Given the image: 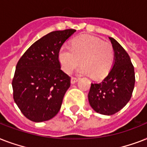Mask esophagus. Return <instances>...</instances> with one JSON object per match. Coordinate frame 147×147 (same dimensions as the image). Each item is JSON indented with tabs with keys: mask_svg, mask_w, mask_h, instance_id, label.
Returning <instances> with one entry per match:
<instances>
[{
	"mask_svg": "<svg viewBox=\"0 0 147 147\" xmlns=\"http://www.w3.org/2000/svg\"><path fill=\"white\" fill-rule=\"evenodd\" d=\"M78 80H79V78H76V77H71V84H75V83L77 82Z\"/></svg>",
	"mask_w": 147,
	"mask_h": 147,
	"instance_id": "34e87169",
	"label": "esophagus"
}]
</instances>
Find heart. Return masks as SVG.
<instances>
[{"instance_id":"heart-1","label":"heart","mask_w":147,"mask_h":147,"mask_svg":"<svg viewBox=\"0 0 147 147\" xmlns=\"http://www.w3.org/2000/svg\"><path fill=\"white\" fill-rule=\"evenodd\" d=\"M61 68L65 73H71L79 62L82 65L80 74H92L93 78H105L111 69L114 60L112 45L92 36H80L75 38L71 48L62 46L58 53Z\"/></svg>"}]
</instances>
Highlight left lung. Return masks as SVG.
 I'll return each instance as SVG.
<instances>
[{"label": "left lung", "instance_id": "1", "mask_svg": "<svg viewBox=\"0 0 147 147\" xmlns=\"http://www.w3.org/2000/svg\"><path fill=\"white\" fill-rule=\"evenodd\" d=\"M114 50V64L100 82L92 83L88 93L90 105L96 112L112 115L121 111L132 96L134 88V68L126 50L109 37Z\"/></svg>", "mask_w": 147, "mask_h": 147}]
</instances>
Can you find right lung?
Instances as JSON below:
<instances>
[{"instance_id": "right-lung-1", "label": "right lung", "mask_w": 147, "mask_h": 147, "mask_svg": "<svg viewBox=\"0 0 147 147\" xmlns=\"http://www.w3.org/2000/svg\"><path fill=\"white\" fill-rule=\"evenodd\" d=\"M76 31L68 29L48 33L31 45L17 62L13 95L29 120L49 121L59 111L71 78L61 69L58 53Z\"/></svg>"}]
</instances>
